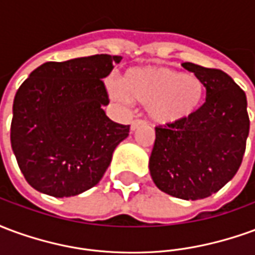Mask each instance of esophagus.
<instances>
[{
	"label": "esophagus",
	"instance_id": "1",
	"mask_svg": "<svg viewBox=\"0 0 255 255\" xmlns=\"http://www.w3.org/2000/svg\"><path fill=\"white\" fill-rule=\"evenodd\" d=\"M146 124V122L144 120H142V119H135L132 122V124H131V129H136L138 127H140V126H144Z\"/></svg>",
	"mask_w": 255,
	"mask_h": 255
}]
</instances>
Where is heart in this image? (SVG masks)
Listing matches in <instances>:
<instances>
[{
    "mask_svg": "<svg viewBox=\"0 0 255 255\" xmlns=\"http://www.w3.org/2000/svg\"><path fill=\"white\" fill-rule=\"evenodd\" d=\"M109 90L115 100L129 98L147 105L149 116L160 124L191 117L206 94V86L197 75L157 65L128 69L123 84L111 83Z\"/></svg>",
    "mask_w": 255,
    "mask_h": 255,
    "instance_id": "heart-1",
    "label": "heart"
}]
</instances>
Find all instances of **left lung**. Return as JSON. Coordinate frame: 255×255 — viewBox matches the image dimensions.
I'll return each instance as SVG.
<instances>
[{
	"label": "left lung",
	"mask_w": 255,
	"mask_h": 255,
	"mask_svg": "<svg viewBox=\"0 0 255 255\" xmlns=\"http://www.w3.org/2000/svg\"><path fill=\"white\" fill-rule=\"evenodd\" d=\"M183 67L202 79L206 100L191 117L157 126L150 175L161 191L180 199L210 197L239 169L250 129L245 91L221 69Z\"/></svg>",
	"instance_id": "obj_1"
}]
</instances>
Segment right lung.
I'll return each mask as SVG.
<instances>
[{
  "label": "right lung",
  "instance_id": "obj_1",
  "mask_svg": "<svg viewBox=\"0 0 255 255\" xmlns=\"http://www.w3.org/2000/svg\"><path fill=\"white\" fill-rule=\"evenodd\" d=\"M120 56L95 54L49 61L30 73L13 101L10 143L25 180L38 191L73 197L100 182L129 126L112 122L102 106V79Z\"/></svg>",
  "mask_w": 255,
  "mask_h": 255
}]
</instances>
